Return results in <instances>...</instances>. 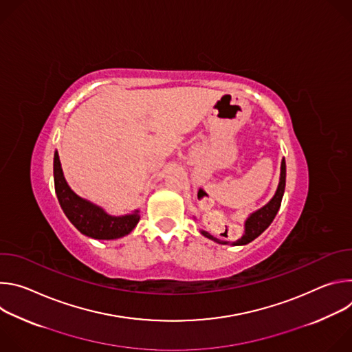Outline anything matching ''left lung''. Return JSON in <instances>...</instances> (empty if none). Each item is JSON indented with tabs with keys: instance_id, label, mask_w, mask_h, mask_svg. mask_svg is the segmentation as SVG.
<instances>
[{
	"instance_id": "left-lung-1",
	"label": "left lung",
	"mask_w": 352,
	"mask_h": 352,
	"mask_svg": "<svg viewBox=\"0 0 352 352\" xmlns=\"http://www.w3.org/2000/svg\"><path fill=\"white\" fill-rule=\"evenodd\" d=\"M284 189H285V160L283 159L281 160V170H280V181H278V186L276 189V193L274 196L269 200V202L262 206L261 209L255 210L250 213L248 216V219L245 220V230H243V234L239 239L231 242V245L234 246H239V245H246L249 242H252L255 238H258L270 224L272 221L274 220L280 206H281V199H283V195H284ZM200 234H202L204 236L217 242V243H221V245H228L230 242L228 241H224V239H219L216 236H213L210 232L205 231V230H200Z\"/></svg>"
}]
</instances>
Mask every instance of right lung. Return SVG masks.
Wrapping results in <instances>:
<instances>
[{
  "instance_id": "right-lung-1",
  "label": "right lung",
  "mask_w": 352,
  "mask_h": 352,
  "mask_svg": "<svg viewBox=\"0 0 352 352\" xmlns=\"http://www.w3.org/2000/svg\"><path fill=\"white\" fill-rule=\"evenodd\" d=\"M54 185L65 216L86 236L94 239H118L128 235L140 220L139 210L125 216H111L103 208L76 195L64 177L58 152L54 153Z\"/></svg>"
}]
</instances>
